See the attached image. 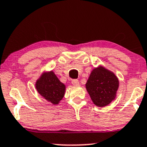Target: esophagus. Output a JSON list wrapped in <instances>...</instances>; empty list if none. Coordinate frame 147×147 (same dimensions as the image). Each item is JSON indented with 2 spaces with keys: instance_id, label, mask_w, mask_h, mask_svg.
<instances>
[{
  "instance_id": "obj_1",
  "label": "esophagus",
  "mask_w": 147,
  "mask_h": 147,
  "mask_svg": "<svg viewBox=\"0 0 147 147\" xmlns=\"http://www.w3.org/2000/svg\"><path fill=\"white\" fill-rule=\"evenodd\" d=\"M72 84L73 85V86H79V80H77V79H72Z\"/></svg>"
}]
</instances>
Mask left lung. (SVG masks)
<instances>
[{"instance_id": "8db88e82", "label": "left lung", "mask_w": 147, "mask_h": 147, "mask_svg": "<svg viewBox=\"0 0 147 147\" xmlns=\"http://www.w3.org/2000/svg\"><path fill=\"white\" fill-rule=\"evenodd\" d=\"M119 81L114 72L102 66L94 68L86 84V88L94 105L104 107L116 96Z\"/></svg>"}]
</instances>
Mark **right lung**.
<instances>
[{"label":"right lung","mask_w":147,"mask_h":147,"mask_svg":"<svg viewBox=\"0 0 147 147\" xmlns=\"http://www.w3.org/2000/svg\"><path fill=\"white\" fill-rule=\"evenodd\" d=\"M38 93L53 105H57L64 96L66 86L53 71L44 72L35 83Z\"/></svg>","instance_id":"obj_1"}]
</instances>
